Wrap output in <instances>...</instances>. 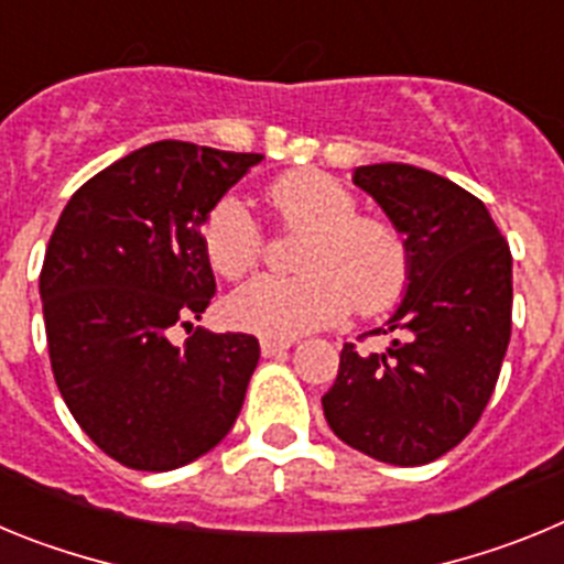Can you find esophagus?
Masks as SVG:
<instances>
[{"instance_id": "1", "label": "esophagus", "mask_w": 564, "mask_h": 564, "mask_svg": "<svg viewBox=\"0 0 564 564\" xmlns=\"http://www.w3.org/2000/svg\"><path fill=\"white\" fill-rule=\"evenodd\" d=\"M291 338H288V341H276V338H262V341H259V350H262V356L265 358H271V356H279V352H285V350H291Z\"/></svg>"}]
</instances>
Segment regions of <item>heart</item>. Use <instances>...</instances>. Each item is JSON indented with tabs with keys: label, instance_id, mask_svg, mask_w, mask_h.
<instances>
[{
	"label": "heart",
	"instance_id": "obj_1",
	"mask_svg": "<svg viewBox=\"0 0 564 564\" xmlns=\"http://www.w3.org/2000/svg\"><path fill=\"white\" fill-rule=\"evenodd\" d=\"M282 228L307 231L296 276H259L228 299V322L262 338H299L336 325L356 305L378 316L410 288L412 251L395 223L358 214L356 194L325 172L282 174L268 188ZM203 248L226 279L246 276L262 259V231L239 197H223L203 220Z\"/></svg>",
	"mask_w": 564,
	"mask_h": 564
}]
</instances>
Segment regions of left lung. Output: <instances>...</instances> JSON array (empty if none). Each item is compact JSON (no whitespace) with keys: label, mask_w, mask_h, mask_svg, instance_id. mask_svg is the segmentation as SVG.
Segmentation results:
<instances>
[{"label":"left lung","mask_w":564,"mask_h":564,"mask_svg":"<svg viewBox=\"0 0 564 564\" xmlns=\"http://www.w3.org/2000/svg\"><path fill=\"white\" fill-rule=\"evenodd\" d=\"M352 183L403 231L412 276L376 330L398 338L370 356L344 344L322 406L352 449L423 466L475 430L495 392L511 338V251L488 208L441 174L372 163Z\"/></svg>","instance_id":"obj_1"}]
</instances>
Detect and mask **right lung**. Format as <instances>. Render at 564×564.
Segmentation results:
<instances>
[{
    "label": "right lung",
    "mask_w": 564,
    "mask_h": 564,
    "mask_svg": "<svg viewBox=\"0 0 564 564\" xmlns=\"http://www.w3.org/2000/svg\"><path fill=\"white\" fill-rule=\"evenodd\" d=\"M253 152L158 141L89 177L47 242L42 293L58 392L89 441L138 471L214 449L237 421L259 361L248 333L203 327L212 302L200 226Z\"/></svg>",
    "instance_id": "right-lung-1"
}]
</instances>
